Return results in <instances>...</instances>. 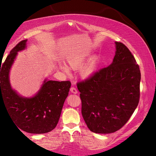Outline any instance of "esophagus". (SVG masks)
<instances>
[{"instance_id":"obj_1","label":"esophagus","mask_w":156,"mask_h":156,"mask_svg":"<svg viewBox=\"0 0 156 156\" xmlns=\"http://www.w3.org/2000/svg\"><path fill=\"white\" fill-rule=\"evenodd\" d=\"M70 91H71V92L73 93V94H77V89L75 88V87H72V88H70Z\"/></svg>"}]
</instances>
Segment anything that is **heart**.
<instances>
[{"mask_svg":"<svg viewBox=\"0 0 156 156\" xmlns=\"http://www.w3.org/2000/svg\"><path fill=\"white\" fill-rule=\"evenodd\" d=\"M88 56V53H83L75 55L72 57L68 59V64L69 68L73 69H76L81 68L82 66L85 62ZM98 65V58L97 57H93L89 60V62L84 66L81 70V75L84 78L89 77L96 72ZM60 68L64 72L67 73H70L69 68L66 66L65 64H61Z\"/></svg>","mask_w":156,"mask_h":156,"instance_id":"obj_1","label":"heart"}]
</instances>
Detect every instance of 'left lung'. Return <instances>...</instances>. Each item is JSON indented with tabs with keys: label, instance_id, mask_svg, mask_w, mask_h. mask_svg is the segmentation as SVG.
<instances>
[{
	"label": "left lung",
	"instance_id": "1",
	"mask_svg": "<svg viewBox=\"0 0 156 156\" xmlns=\"http://www.w3.org/2000/svg\"><path fill=\"white\" fill-rule=\"evenodd\" d=\"M115 44L112 64L77 84L84 120L96 133H111L122 128L139 101V65L124 44Z\"/></svg>",
	"mask_w": 156,
	"mask_h": 156
}]
</instances>
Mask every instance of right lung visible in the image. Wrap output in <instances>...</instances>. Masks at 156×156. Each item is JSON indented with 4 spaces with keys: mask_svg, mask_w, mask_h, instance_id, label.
I'll return each mask as SVG.
<instances>
[{
    "mask_svg": "<svg viewBox=\"0 0 156 156\" xmlns=\"http://www.w3.org/2000/svg\"><path fill=\"white\" fill-rule=\"evenodd\" d=\"M27 41H21L0 66V104L2 101L13 122L20 129L30 133H45L58 124L71 83L45 79L33 97L19 95L11 87L9 74L17 53L27 48Z\"/></svg>",
    "mask_w": 156,
    "mask_h": 156,
    "instance_id": "1",
    "label": "right lung"
}]
</instances>
